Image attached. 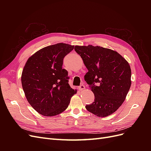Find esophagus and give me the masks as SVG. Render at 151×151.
Here are the masks:
<instances>
[{
  "label": "esophagus",
  "mask_w": 151,
  "mask_h": 151,
  "mask_svg": "<svg viewBox=\"0 0 151 151\" xmlns=\"http://www.w3.org/2000/svg\"><path fill=\"white\" fill-rule=\"evenodd\" d=\"M79 90H80V91L84 90V89H85V86H84L83 84H82V85H81V86H79Z\"/></svg>",
  "instance_id": "1"
}]
</instances>
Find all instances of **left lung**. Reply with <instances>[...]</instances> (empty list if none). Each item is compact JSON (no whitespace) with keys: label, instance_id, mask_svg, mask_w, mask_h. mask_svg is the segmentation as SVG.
I'll use <instances>...</instances> for the list:
<instances>
[{"label":"left lung","instance_id":"left-lung-1","mask_svg":"<svg viewBox=\"0 0 151 151\" xmlns=\"http://www.w3.org/2000/svg\"><path fill=\"white\" fill-rule=\"evenodd\" d=\"M88 72L84 79L94 94V101L86 105L99 117L111 115L124 102L131 86V68L120 54L99 46H75Z\"/></svg>","mask_w":151,"mask_h":151}]
</instances>
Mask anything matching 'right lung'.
<instances>
[{
  "label": "right lung",
  "instance_id": "right-lung-1",
  "mask_svg": "<svg viewBox=\"0 0 151 151\" xmlns=\"http://www.w3.org/2000/svg\"><path fill=\"white\" fill-rule=\"evenodd\" d=\"M74 45L57 43L40 49L28 59L21 75L22 87L28 103L45 116H53L67 108L76 89L68 83L63 59Z\"/></svg>",
  "mask_w": 151,
  "mask_h": 151
}]
</instances>
